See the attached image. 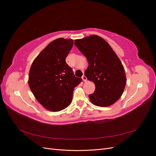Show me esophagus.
Returning <instances> with one entry per match:
<instances>
[{"label":"esophagus","mask_w":156,"mask_h":156,"mask_svg":"<svg viewBox=\"0 0 156 156\" xmlns=\"http://www.w3.org/2000/svg\"><path fill=\"white\" fill-rule=\"evenodd\" d=\"M82 79L83 80V81H84V82H86V81H87V78L86 77L85 75H83V76L82 77Z\"/></svg>","instance_id":"34e87169"}]
</instances>
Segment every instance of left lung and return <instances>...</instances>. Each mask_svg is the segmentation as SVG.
Returning a JSON list of instances; mask_svg holds the SVG:
<instances>
[{"label": "left lung", "instance_id": "obj_1", "mask_svg": "<svg viewBox=\"0 0 156 156\" xmlns=\"http://www.w3.org/2000/svg\"><path fill=\"white\" fill-rule=\"evenodd\" d=\"M74 44L88 62L84 75L95 84V91L89 95L91 102L102 107L112 105L121 97L126 84L119 58L109 44L97 35L75 40Z\"/></svg>", "mask_w": 156, "mask_h": 156}]
</instances>
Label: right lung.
Masks as SVG:
<instances>
[{"instance_id": "right-lung-1", "label": "right lung", "mask_w": 156, "mask_h": 156, "mask_svg": "<svg viewBox=\"0 0 156 156\" xmlns=\"http://www.w3.org/2000/svg\"><path fill=\"white\" fill-rule=\"evenodd\" d=\"M73 45L72 39L58 38L49 43L33 61L29 85L35 98L46 109L57 112L66 108L73 92L82 79L75 77L66 58Z\"/></svg>"}]
</instances>
